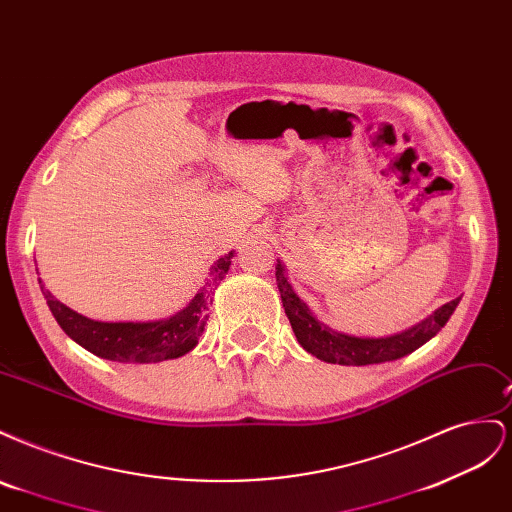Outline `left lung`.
<instances>
[{"label": "left lung", "instance_id": "1", "mask_svg": "<svg viewBox=\"0 0 512 512\" xmlns=\"http://www.w3.org/2000/svg\"><path fill=\"white\" fill-rule=\"evenodd\" d=\"M275 282H277V288H280L284 312L290 320L294 335L299 339V344L309 354H314L316 359L324 363H337V365H374V363L401 359V356H406L416 348H421L425 342H429V339L448 322V318L453 316L455 307L459 305V299H453L451 303L436 309V312H433L429 318H425L423 322H418L416 327L399 335L380 337V339L352 337V335H344L329 329L327 324L318 322L312 314H309L307 305L290 288L282 265L275 267Z\"/></svg>", "mask_w": 512, "mask_h": 512}]
</instances>
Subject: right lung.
<instances>
[{
	"label": "right lung",
	"mask_w": 512,
	"mask_h": 512,
	"mask_svg": "<svg viewBox=\"0 0 512 512\" xmlns=\"http://www.w3.org/2000/svg\"><path fill=\"white\" fill-rule=\"evenodd\" d=\"M232 252H228L211 267L209 286L222 282L230 267ZM40 290L46 299V305L53 312L55 320L68 337L81 344L91 354L102 356L108 361L119 363H160L168 359H177L190 352L200 333L205 331L209 292L203 290L190 301V305L181 309L175 316L158 322H98L89 320L81 314L72 312L70 307L59 303L53 294L42 286Z\"/></svg>",
	"instance_id": "add662e5"
}]
</instances>
